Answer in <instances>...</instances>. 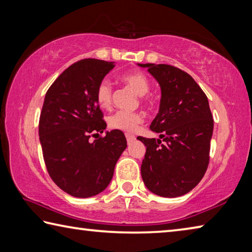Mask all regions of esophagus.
Instances as JSON below:
<instances>
[{"label":"esophagus","instance_id":"esophagus-1","mask_svg":"<svg viewBox=\"0 0 252 252\" xmlns=\"http://www.w3.org/2000/svg\"><path fill=\"white\" fill-rule=\"evenodd\" d=\"M126 139H127V143L130 144L135 140V136L131 135V134H126Z\"/></svg>","mask_w":252,"mask_h":252}]
</instances>
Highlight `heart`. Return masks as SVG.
<instances>
[{
	"mask_svg": "<svg viewBox=\"0 0 252 252\" xmlns=\"http://www.w3.org/2000/svg\"><path fill=\"white\" fill-rule=\"evenodd\" d=\"M121 79L124 84L129 86L139 96L145 95L149 91L148 78L140 70H133V72L123 74ZM112 85L108 81L103 79L97 86L95 93V98L99 107L109 108L112 105ZM142 122V114L136 112H125V110H118L108 117V126L110 128L127 131V133L135 131Z\"/></svg>",
	"mask_w": 252,
	"mask_h": 252,
	"instance_id": "heart-1",
	"label": "heart"
}]
</instances>
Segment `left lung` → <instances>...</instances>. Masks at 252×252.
Here are the masks:
<instances>
[{"label":"left lung","mask_w":252,"mask_h":252,"mask_svg":"<svg viewBox=\"0 0 252 252\" xmlns=\"http://www.w3.org/2000/svg\"><path fill=\"white\" fill-rule=\"evenodd\" d=\"M159 83V112L151 129L160 139H137L146 146L142 177L155 195L174 198L195 188L209 164L214 119L208 98L190 75L167 64H138Z\"/></svg>","instance_id":"obj_1"}]
</instances>
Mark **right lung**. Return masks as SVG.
<instances>
[{"label":"right lung","mask_w":252,"mask_h":252,"mask_svg":"<svg viewBox=\"0 0 252 252\" xmlns=\"http://www.w3.org/2000/svg\"><path fill=\"white\" fill-rule=\"evenodd\" d=\"M114 67L113 62L78 61L55 79L44 98L38 124L44 161L53 182L73 197L88 198L103 191L127 147L121 130L99 136L106 122L95 93Z\"/></svg>","instance_id":"obj_1"}]
</instances>
